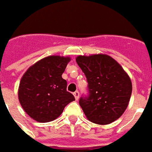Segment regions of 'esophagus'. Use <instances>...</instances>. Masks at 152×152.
Segmentation results:
<instances>
[{
	"mask_svg": "<svg viewBox=\"0 0 152 152\" xmlns=\"http://www.w3.org/2000/svg\"><path fill=\"white\" fill-rule=\"evenodd\" d=\"M74 97H75V99H76V100H78V98H79V91H74Z\"/></svg>",
	"mask_w": 152,
	"mask_h": 152,
	"instance_id": "esophagus-1",
	"label": "esophagus"
}]
</instances>
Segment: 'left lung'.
<instances>
[{"label": "left lung", "instance_id": "1", "mask_svg": "<svg viewBox=\"0 0 152 152\" xmlns=\"http://www.w3.org/2000/svg\"><path fill=\"white\" fill-rule=\"evenodd\" d=\"M76 62L88 81V96L79 105L91 122L108 124L122 115L128 107L132 83L121 65L107 55L78 56Z\"/></svg>", "mask_w": 152, "mask_h": 152}]
</instances>
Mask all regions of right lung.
Here are the masks:
<instances>
[{
  "mask_svg": "<svg viewBox=\"0 0 152 152\" xmlns=\"http://www.w3.org/2000/svg\"><path fill=\"white\" fill-rule=\"evenodd\" d=\"M69 57L50 56L32 65L23 75L19 87L22 108L37 122L47 123L61 115L64 107L75 98L67 91L62 74Z\"/></svg>",
  "mask_w": 152,
  "mask_h": 152,
  "instance_id": "obj_1",
  "label": "right lung"
}]
</instances>
